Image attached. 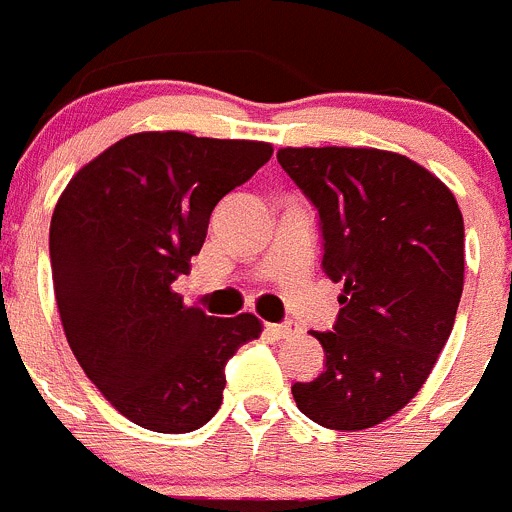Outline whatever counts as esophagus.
Segmentation results:
<instances>
[{
    "label": "esophagus",
    "instance_id": "34e87169",
    "mask_svg": "<svg viewBox=\"0 0 512 512\" xmlns=\"http://www.w3.org/2000/svg\"><path fill=\"white\" fill-rule=\"evenodd\" d=\"M265 331H267V336H272V338H288V336H293L298 328H295L293 323H267Z\"/></svg>",
    "mask_w": 512,
    "mask_h": 512
}]
</instances>
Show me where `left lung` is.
<instances>
[{"label":"left lung","mask_w":512,"mask_h":512,"mask_svg":"<svg viewBox=\"0 0 512 512\" xmlns=\"http://www.w3.org/2000/svg\"><path fill=\"white\" fill-rule=\"evenodd\" d=\"M278 161L321 214L323 270L341 283L318 379L293 384L315 424L358 432L417 396L455 326L465 224L450 186L394 151L280 148Z\"/></svg>","instance_id":"8db88e82"}]
</instances>
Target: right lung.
Returning a JSON list of instances; mask_svg holds the SVG:
<instances>
[{
	"label": "right lung",
	"mask_w": 512,
	"mask_h": 512,
	"mask_svg": "<svg viewBox=\"0 0 512 512\" xmlns=\"http://www.w3.org/2000/svg\"><path fill=\"white\" fill-rule=\"evenodd\" d=\"M272 156L265 141L143 131L83 166L50 222L60 321L85 376L133 424L181 434L217 414L224 364L262 333L174 290L219 199Z\"/></svg>",
	"instance_id": "add662e5"
}]
</instances>
